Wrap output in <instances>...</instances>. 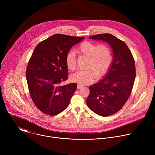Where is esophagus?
Segmentation results:
<instances>
[{"instance_id":"1","label":"esophagus","mask_w":155,"mask_h":155,"mask_svg":"<svg viewBox=\"0 0 155 155\" xmlns=\"http://www.w3.org/2000/svg\"><path fill=\"white\" fill-rule=\"evenodd\" d=\"M82 87H83L82 85H81V84H77V88H78V89H80V88Z\"/></svg>"}]
</instances>
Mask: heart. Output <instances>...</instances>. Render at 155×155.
Wrapping results in <instances>:
<instances>
[{"label": "heart", "instance_id": "b5f03b06", "mask_svg": "<svg viewBox=\"0 0 155 155\" xmlns=\"http://www.w3.org/2000/svg\"><path fill=\"white\" fill-rule=\"evenodd\" d=\"M75 52L80 56L88 58L86 71H78L71 75L73 82L80 84L91 83L98 78L104 76L108 71L112 62L111 49L105 44H97L85 41L77 47ZM65 65L71 71L77 68L75 54L73 51L69 52L65 58Z\"/></svg>", "mask_w": 155, "mask_h": 155}]
</instances>
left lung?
<instances>
[{
	"label": "left lung",
	"instance_id": "left-lung-1",
	"mask_svg": "<svg viewBox=\"0 0 155 155\" xmlns=\"http://www.w3.org/2000/svg\"><path fill=\"white\" fill-rule=\"evenodd\" d=\"M91 39L107 42L113 50V61L105 77L90 86L86 104L102 117L118 112L129 99L136 78L135 61L126 44L110 34H97Z\"/></svg>",
	"mask_w": 155,
	"mask_h": 155
}]
</instances>
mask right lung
Segmentation results:
<instances>
[{"mask_svg":"<svg viewBox=\"0 0 155 155\" xmlns=\"http://www.w3.org/2000/svg\"><path fill=\"white\" fill-rule=\"evenodd\" d=\"M84 38L56 34L34 49L26 77L31 99L43 114L56 115L69 105L77 84L61 85L68 78L65 58L70 49Z\"/></svg>","mask_w":155,"mask_h":155,"instance_id":"right-lung-1","label":"right lung"}]
</instances>
